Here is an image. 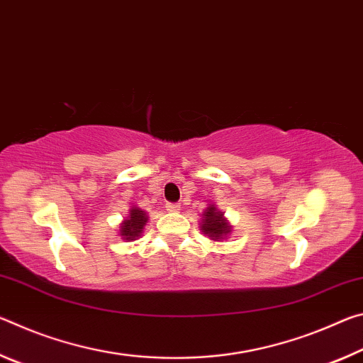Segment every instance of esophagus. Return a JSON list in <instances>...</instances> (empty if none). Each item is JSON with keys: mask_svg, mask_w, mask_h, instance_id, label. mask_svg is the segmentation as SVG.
I'll return each instance as SVG.
<instances>
[{"mask_svg": "<svg viewBox=\"0 0 363 363\" xmlns=\"http://www.w3.org/2000/svg\"><path fill=\"white\" fill-rule=\"evenodd\" d=\"M165 209H167V211L172 212V213H177V212H180V204H177V203H167V206H165Z\"/></svg>", "mask_w": 363, "mask_h": 363, "instance_id": "1", "label": "esophagus"}]
</instances>
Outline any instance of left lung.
<instances>
[{
	"mask_svg": "<svg viewBox=\"0 0 363 363\" xmlns=\"http://www.w3.org/2000/svg\"><path fill=\"white\" fill-rule=\"evenodd\" d=\"M201 230L203 233L207 235L213 241H220L225 236L230 235L231 225L228 223L227 218L223 217V213L217 209L213 204H209V207L203 213V220H201Z\"/></svg>",
	"mask_w": 363,
	"mask_h": 363,
	"instance_id": "8db88e82",
	"label": "left lung"
}]
</instances>
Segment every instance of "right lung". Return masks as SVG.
<instances>
[{
  "instance_id": "right-lung-1",
  "label": "right lung",
  "mask_w": 363,
  "mask_h": 363,
  "mask_svg": "<svg viewBox=\"0 0 363 363\" xmlns=\"http://www.w3.org/2000/svg\"><path fill=\"white\" fill-rule=\"evenodd\" d=\"M146 222H147L146 212L141 211L140 207H132L128 217L121 223V236L127 241L138 240L143 233V230H145Z\"/></svg>"
}]
</instances>
